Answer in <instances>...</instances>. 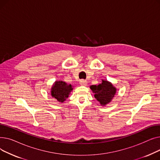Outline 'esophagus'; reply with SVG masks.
I'll use <instances>...</instances> for the list:
<instances>
[{
	"mask_svg": "<svg viewBox=\"0 0 160 160\" xmlns=\"http://www.w3.org/2000/svg\"><path fill=\"white\" fill-rule=\"evenodd\" d=\"M80 84L81 86H86V85L88 84V82H87L86 80L82 79V80H80Z\"/></svg>",
	"mask_w": 160,
	"mask_h": 160,
	"instance_id": "esophagus-1",
	"label": "esophagus"
}]
</instances>
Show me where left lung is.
I'll list each match as a JSON object with an SVG mask.
<instances>
[{
  "label": "left lung",
  "mask_w": 160,
  "mask_h": 160,
  "mask_svg": "<svg viewBox=\"0 0 160 160\" xmlns=\"http://www.w3.org/2000/svg\"><path fill=\"white\" fill-rule=\"evenodd\" d=\"M90 89L95 93V98L102 106H105L112 101L117 91L111 82L104 80L97 86H91Z\"/></svg>",
  "instance_id": "1"
}]
</instances>
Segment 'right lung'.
Returning <instances> with one entry per match:
<instances>
[{"instance_id":"obj_1","label":"right lung","mask_w":160,"mask_h":160,"mask_svg":"<svg viewBox=\"0 0 160 160\" xmlns=\"http://www.w3.org/2000/svg\"><path fill=\"white\" fill-rule=\"evenodd\" d=\"M73 89L71 84L62 80L56 81L51 88V95L58 102H63L69 97L71 91Z\"/></svg>"}]
</instances>
